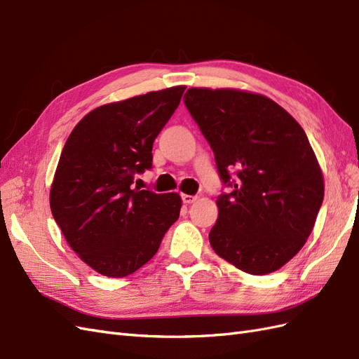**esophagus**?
<instances>
[{"instance_id": "34e87169", "label": "esophagus", "mask_w": 359, "mask_h": 359, "mask_svg": "<svg viewBox=\"0 0 359 359\" xmlns=\"http://www.w3.org/2000/svg\"><path fill=\"white\" fill-rule=\"evenodd\" d=\"M181 198H182V202L186 205H190V203L198 201V196H191V194H182Z\"/></svg>"}]
</instances>
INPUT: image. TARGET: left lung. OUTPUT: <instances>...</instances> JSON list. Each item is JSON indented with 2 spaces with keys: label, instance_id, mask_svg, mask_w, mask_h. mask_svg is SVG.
<instances>
[{
  "label": "left lung",
  "instance_id": "1",
  "mask_svg": "<svg viewBox=\"0 0 359 359\" xmlns=\"http://www.w3.org/2000/svg\"><path fill=\"white\" fill-rule=\"evenodd\" d=\"M184 103L214 151L222 181L233 189L215 201L212 250L247 274L274 273L306 244L323 201V175L306 132L262 94L189 88Z\"/></svg>",
  "mask_w": 359,
  "mask_h": 359
}]
</instances>
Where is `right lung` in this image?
Returning <instances> with one entry per match:
<instances>
[{
	"label": "right lung",
	"instance_id": "right-lung-1",
	"mask_svg": "<svg viewBox=\"0 0 359 359\" xmlns=\"http://www.w3.org/2000/svg\"><path fill=\"white\" fill-rule=\"evenodd\" d=\"M186 86L107 103L70 133L50 186V211L73 252L97 273L121 278L153 257L178 220V193L133 187L153 165V144Z\"/></svg>",
	"mask_w": 359,
	"mask_h": 359
}]
</instances>
